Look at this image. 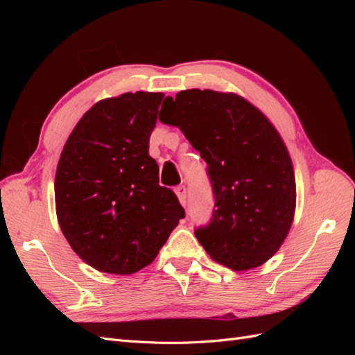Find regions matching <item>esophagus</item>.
I'll list each match as a JSON object with an SVG mask.
<instances>
[{
	"instance_id": "obj_1",
	"label": "esophagus",
	"mask_w": 355,
	"mask_h": 355,
	"mask_svg": "<svg viewBox=\"0 0 355 355\" xmlns=\"http://www.w3.org/2000/svg\"><path fill=\"white\" fill-rule=\"evenodd\" d=\"M175 192H176V196H178L182 206L185 207L187 206V188L184 185H179V187H176Z\"/></svg>"
}]
</instances>
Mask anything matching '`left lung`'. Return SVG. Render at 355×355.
<instances>
[{
	"mask_svg": "<svg viewBox=\"0 0 355 355\" xmlns=\"http://www.w3.org/2000/svg\"><path fill=\"white\" fill-rule=\"evenodd\" d=\"M176 125L207 163L214 196L211 219L196 237L213 261L234 271L261 266L292 227L296 182L282 136L268 118L234 93L179 92Z\"/></svg>",
	"mask_w": 355,
	"mask_h": 355,
	"instance_id": "left-lung-1",
	"label": "left lung"
}]
</instances>
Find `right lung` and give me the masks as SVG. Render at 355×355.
<instances>
[{"label":"right lung","instance_id":"obj_1","mask_svg":"<svg viewBox=\"0 0 355 355\" xmlns=\"http://www.w3.org/2000/svg\"><path fill=\"white\" fill-rule=\"evenodd\" d=\"M163 93L136 92L93 105L59 158L56 213L72 250L94 270L128 275L151 263L185 210L158 185L149 157Z\"/></svg>","mask_w":355,"mask_h":355}]
</instances>
